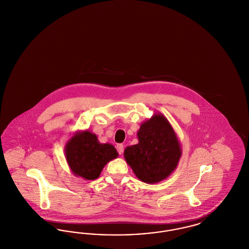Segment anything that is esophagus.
Returning a JSON list of instances; mask_svg holds the SVG:
<instances>
[{
	"mask_svg": "<svg viewBox=\"0 0 249 249\" xmlns=\"http://www.w3.org/2000/svg\"><path fill=\"white\" fill-rule=\"evenodd\" d=\"M117 148H118V151H119V154L121 155L123 153V150H124V145L122 143H119L117 145Z\"/></svg>",
	"mask_w": 249,
	"mask_h": 249,
	"instance_id": "esophagus-1",
	"label": "esophagus"
}]
</instances>
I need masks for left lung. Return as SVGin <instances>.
Wrapping results in <instances>:
<instances>
[{
	"mask_svg": "<svg viewBox=\"0 0 249 249\" xmlns=\"http://www.w3.org/2000/svg\"><path fill=\"white\" fill-rule=\"evenodd\" d=\"M138 143L127 146L124 158L136 178L147 184L164 180L177 169L182 149L169 120L156 113L137 131Z\"/></svg>",
	"mask_w": 249,
	"mask_h": 249,
	"instance_id": "left-lung-1",
	"label": "left lung"
}]
</instances>
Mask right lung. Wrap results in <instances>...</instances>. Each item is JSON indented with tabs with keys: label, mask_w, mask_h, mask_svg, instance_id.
Segmentation results:
<instances>
[{
	"label": "right lung",
	"mask_w": 249,
	"mask_h": 249,
	"mask_svg": "<svg viewBox=\"0 0 249 249\" xmlns=\"http://www.w3.org/2000/svg\"><path fill=\"white\" fill-rule=\"evenodd\" d=\"M64 152L71 173L85 180L99 178L104 167L119 156L113 144L99 142L88 130L76 131L65 143Z\"/></svg>",
	"instance_id": "1"
}]
</instances>
